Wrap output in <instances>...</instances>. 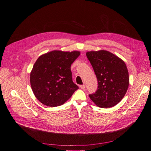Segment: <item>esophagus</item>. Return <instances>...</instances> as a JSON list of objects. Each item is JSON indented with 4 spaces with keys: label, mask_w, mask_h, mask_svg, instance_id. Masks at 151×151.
<instances>
[{
    "label": "esophagus",
    "mask_w": 151,
    "mask_h": 151,
    "mask_svg": "<svg viewBox=\"0 0 151 151\" xmlns=\"http://www.w3.org/2000/svg\"><path fill=\"white\" fill-rule=\"evenodd\" d=\"M80 88H81L82 89L84 90V89H86V86L84 85V84H83V85H80Z\"/></svg>",
    "instance_id": "34e87169"
}]
</instances>
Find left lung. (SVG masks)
Segmentation results:
<instances>
[{
    "label": "left lung",
    "instance_id": "left-lung-1",
    "mask_svg": "<svg viewBox=\"0 0 151 151\" xmlns=\"http://www.w3.org/2000/svg\"><path fill=\"white\" fill-rule=\"evenodd\" d=\"M98 80L95 93L89 96L97 106L109 108L116 106L127 92L129 76L125 62L111 52L100 50L86 53Z\"/></svg>",
    "mask_w": 151,
    "mask_h": 151
}]
</instances>
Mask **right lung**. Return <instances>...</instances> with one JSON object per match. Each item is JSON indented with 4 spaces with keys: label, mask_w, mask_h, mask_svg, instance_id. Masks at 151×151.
Returning <instances> with one entry per match:
<instances>
[{
    "label": "right lung",
    "mask_w": 151,
    "mask_h": 151,
    "mask_svg": "<svg viewBox=\"0 0 151 151\" xmlns=\"http://www.w3.org/2000/svg\"><path fill=\"white\" fill-rule=\"evenodd\" d=\"M79 51H52L41 55L30 74L31 89L42 104L50 107L64 104L78 89L73 82L71 65Z\"/></svg>",
    "instance_id": "add662e5"
}]
</instances>
